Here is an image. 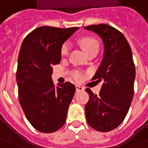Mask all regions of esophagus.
<instances>
[{
  "mask_svg": "<svg viewBox=\"0 0 148 148\" xmlns=\"http://www.w3.org/2000/svg\"><path fill=\"white\" fill-rule=\"evenodd\" d=\"M75 88H76V91H77V92H81V91H84V87H82V86H80V85H76Z\"/></svg>",
  "mask_w": 148,
  "mask_h": 148,
  "instance_id": "1",
  "label": "esophagus"
}]
</instances>
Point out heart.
<instances>
[{"instance_id": "b5f03b06", "label": "heart", "mask_w": 148, "mask_h": 148, "mask_svg": "<svg viewBox=\"0 0 148 148\" xmlns=\"http://www.w3.org/2000/svg\"><path fill=\"white\" fill-rule=\"evenodd\" d=\"M80 44L82 46V47L84 50V51L86 52L87 55L92 53V52H97L99 50V44L97 42V41L94 39L93 38H90V37H85L80 40ZM69 45L68 43L63 44L61 50H60V53L62 56H65L69 52ZM74 79L79 80L81 79V74L79 72H76L74 74Z\"/></svg>"}]
</instances>
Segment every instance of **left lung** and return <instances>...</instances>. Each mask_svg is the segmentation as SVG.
Listing matches in <instances>:
<instances>
[{
  "instance_id": "1",
  "label": "left lung",
  "mask_w": 148,
  "mask_h": 148,
  "mask_svg": "<svg viewBox=\"0 0 148 148\" xmlns=\"http://www.w3.org/2000/svg\"><path fill=\"white\" fill-rule=\"evenodd\" d=\"M84 28L97 33L104 44L103 58L92 78L104 83L98 95L86 89L89 95L85 105L86 120L94 130L108 132L123 122L133 100L135 66L132 51L123 33L116 28L105 23Z\"/></svg>"
}]
</instances>
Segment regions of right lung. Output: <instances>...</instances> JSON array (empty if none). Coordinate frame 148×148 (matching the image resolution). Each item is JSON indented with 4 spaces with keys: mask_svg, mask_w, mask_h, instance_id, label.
<instances>
[{
    "mask_svg": "<svg viewBox=\"0 0 148 148\" xmlns=\"http://www.w3.org/2000/svg\"><path fill=\"white\" fill-rule=\"evenodd\" d=\"M78 29L42 26L21 45L16 72L18 100L29 123L42 133L55 132L65 123L75 86L66 82L56 87L52 65L60 62L62 45Z\"/></svg>",
    "mask_w": 148,
    "mask_h": 148,
    "instance_id": "1",
    "label": "right lung"
}]
</instances>
